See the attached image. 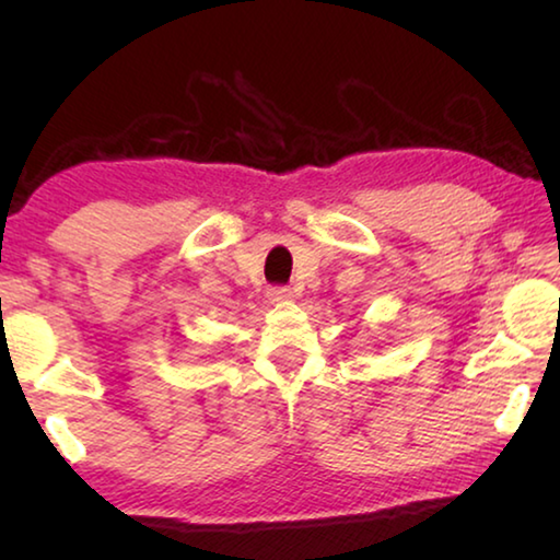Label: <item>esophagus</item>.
Returning <instances> with one entry per match:
<instances>
[{"mask_svg":"<svg viewBox=\"0 0 560 560\" xmlns=\"http://www.w3.org/2000/svg\"><path fill=\"white\" fill-rule=\"evenodd\" d=\"M267 296H269L271 303H287V301L293 299V291L287 289V287H271L267 291Z\"/></svg>","mask_w":560,"mask_h":560,"instance_id":"esophagus-1","label":"esophagus"}]
</instances>
